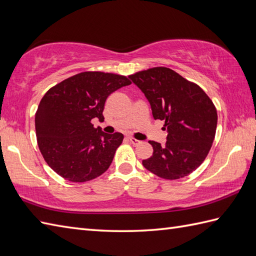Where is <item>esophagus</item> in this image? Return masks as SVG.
Returning a JSON list of instances; mask_svg holds the SVG:
<instances>
[{"mask_svg": "<svg viewBox=\"0 0 256 256\" xmlns=\"http://www.w3.org/2000/svg\"><path fill=\"white\" fill-rule=\"evenodd\" d=\"M128 140L132 143L134 146H138V144H140L141 143V141H139V140H136V139H134V138H132V136H129L128 138Z\"/></svg>", "mask_w": 256, "mask_h": 256, "instance_id": "1", "label": "esophagus"}]
</instances>
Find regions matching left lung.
I'll return each mask as SVG.
<instances>
[{"label": "left lung", "instance_id": "1", "mask_svg": "<svg viewBox=\"0 0 256 256\" xmlns=\"http://www.w3.org/2000/svg\"><path fill=\"white\" fill-rule=\"evenodd\" d=\"M151 104L154 120H164L165 146L148 141L151 158L142 160L148 170L163 179L188 176L206 158L217 127V110L200 86L167 67L130 74Z\"/></svg>", "mask_w": 256, "mask_h": 256}]
</instances>
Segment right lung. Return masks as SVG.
<instances>
[{
	"instance_id": "obj_1",
	"label": "right lung",
	"mask_w": 256,
	"mask_h": 256,
	"mask_svg": "<svg viewBox=\"0 0 256 256\" xmlns=\"http://www.w3.org/2000/svg\"><path fill=\"white\" fill-rule=\"evenodd\" d=\"M130 84L122 74L84 72L46 93L36 112V134L43 158L58 175L86 182L108 170L124 136L104 134L92 120L103 122L108 96Z\"/></svg>"
}]
</instances>
